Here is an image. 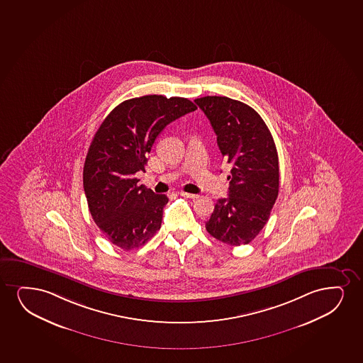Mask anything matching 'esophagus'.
<instances>
[{
  "instance_id": "34e87169",
  "label": "esophagus",
  "mask_w": 363,
  "mask_h": 363,
  "mask_svg": "<svg viewBox=\"0 0 363 363\" xmlns=\"http://www.w3.org/2000/svg\"><path fill=\"white\" fill-rule=\"evenodd\" d=\"M180 195H182V196H184V198H188V199H198L199 198V195H195V194L184 193V191H182V193H180Z\"/></svg>"
}]
</instances>
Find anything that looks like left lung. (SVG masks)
Masks as SVG:
<instances>
[{"label":"left lung","instance_id":"1","mask_svg":"<svg viewBox=\"0 0 363 363\" xmlns=\"http://www.w3.org/2000/svg\"><path fill=\"white\" fill-rule=\"evenodd\" d=\"M217 136L230 164L228 198L218 199L206 230L230 245L252 242L267 225L279 195V156L262 116L228 96L195 99Z\"/></svg>","mask_w":363,"mask_h":363}]
</instances>
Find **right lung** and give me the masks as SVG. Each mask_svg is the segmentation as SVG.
Here are the masks:
<instances>
[{
  "mask_svg": "<svg viewBox=\"0 0 363 363\" xmlns=\"http://www.w3.org/2000/svg\"><path fill=\"white\" fill-rule=\"evenodd\" d=\"M186 98L143 96L120 103L96 131L83 167V188L93 220L106 238L131 250L161 228L168 198L155 194L135 174L167 125L196 111Z\"/></svg>",
  "mask_w": 363,
  "mask_h": 363,
  "instance_id": "add662e5",
  "label": "right lung"
}]
</instances>
